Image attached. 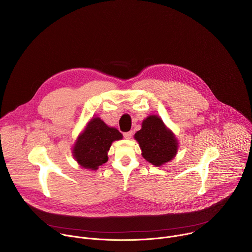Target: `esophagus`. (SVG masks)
<instances>
[{"label":"esophagus","mask_w":252,"mask_h":252,"mask_svg":"<svg viewBox=\"0 0 252 252\" xmlns=\"http://www.w3.org/2000/svg\"><path fill=\"white\" fill-rule=\"evenodd\" d=\"M124 136H125V138H126V139H130L131 136H132V132H131V131L125 132V133H124Z\"/></svg>","instance_id":"esophagus-1"}]
</instances>
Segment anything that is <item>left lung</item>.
I'll return each mask as SVG.
<instances>
[{
    "label": "left lung",
    "mask_w": 252,
    "mask_h": 252,
    "mask_svg": "<svg viewBox=\"0 0 252 252\" xmlns=\"http://www.w3.org/2000/svg\"><path fill=\"white\" fill-rule=\"evenodd\" d=\"M134 139L138 142L142 158L155 166H161L173 159L179 146L175 134L157 115L142 121Z\"/></svg>",
    "instance_id": "obj_1"
}]
</instances>
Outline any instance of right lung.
I'll return each instance as SVG.
<instances>
[{"mask_svg":"<svg viewBox=\"0 0 252 252\" xmlns=\"http://www.w3.org/2000/svg\"><path fill=\"white\" fill-rule=\"evenodd\" d=\"M120 139H123V134L117 128L95 117L89 121L77 137L71 154L82 167L96 170L109 159L107 153L112 143Z\"/></svg>","mask_w":252,"mask_h":252,"instance_id":"add662e5","label":"right lung"}]
</instances>
